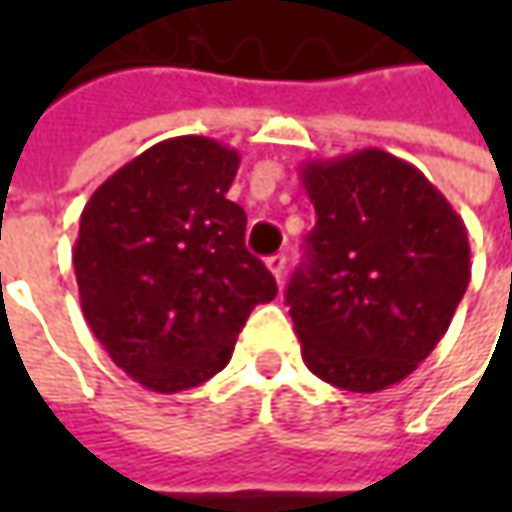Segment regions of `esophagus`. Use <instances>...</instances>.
Instances as JSON below:
<instances>
[{
  "label": "esophagus",
  "instance_id": "1",
  "mask_svg": "<svg viewBox=\"0 0 512 512\" xmlns=\"http://www.w3.org/2000/svg\"><path fill=\"white\" fill-rule=\"evenodd\" d=\"M267 267H270V273L276 276V282L282 285V282H285V273H287L285 253H276V256H270V259H267Z\"/></svg>",
  "mask_w": 512,
  "mask_h": 512
}]
</instances>
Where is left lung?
I'll use <instances>...</instances> for the list:
<instances>
[{"instance_id":"8db88e82","label":"left lung","mask_w":512,"mask_h":512,"mask_svg":"<svg viewBox=\"0 0 512 512\" xmlns=\"http://www.w3.org/2000/svg\"><path fill=\"white\" fill-rule=\"evenodd\" d=\"M316 207L287 305L305 364L350 393L407 379L470 285L462 216L422 170L379 148L302 165Z\"/></svg>"}]
</instances>
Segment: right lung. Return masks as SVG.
<instances>
[{"label":"right lung","instance_id":"right-lung-1","mask_svg":"<svg viewBox=\"0 0 512 512\" xmlns=\"http://www.w3.org/2000/svg\"><path fill=\"white\" fill-rule=\"evenodd\" d=\"M239 153L207 136L153 145L96 187L73 245L79 302L116 367L156 393L216 376L276 279L227 199Z\"/></svg>","mask_w":512,"mask_h":512}]
</instances>
